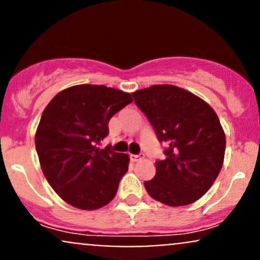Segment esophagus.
I'll list each match as a JSON object with an SVG mask.
<instances>
[{"label": "esophagus", "mask_w": 260, "mask_h": 260, "mask_svg": "<svg viewBox=\"0 0 260 260\" xmlns=\"http://www.w3.org/2000/svg\"><path fill=\"white\" fill-rule=\"evenodd\" d=\"M131 161H132V162H138V161H140L142 159H144V155L143 154H139V155H131Z\"/></svg>", "instance_id": "esophagus-1"}]
</instances>
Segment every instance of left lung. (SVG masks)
I'll return each instance as SVG.
<instances>
[{
    "label": "left lung",
    "mask_w": 260,
    "mask_h": 260,
    "mask_svg": "<svg viewBox=\"0 0 260 260\" xmlns=\"http://www.w3.org/2000/svg\"><path fill=\"white\" fill-rule=\"evenodd\" d=\"M157 139L168 145L155 162L156 174L144 182L155 201L182 207L198 201L222 168L226 137L209 104L178 86L151 85L132 92Z\"/></svg>",
    "instance_id": "left-lung-1"
}]
</instances>
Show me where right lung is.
<instances>
[{
  "mask_svg": "<svg viewBox=\"0 0 260 260\" xmlns=\"http://www.w3.org/2000/svg\"><path fill=\"white\" fill-rule=\"evenodd\" d=\"M133 101L128 92L80 84L59 91L41 115L35 148L50 186L82 210L105 207L128 171L129 156L98 148L110 118Z\"/></svg>",
  "mask_w": 260,
  "mask_h": 260,
  "instance_id": "add662e5",
  "label": "right lung"
}]
</instances>
